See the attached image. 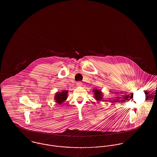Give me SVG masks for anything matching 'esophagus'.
Segmentation results:
<instances>
[{
	"mask_svg": "<svg viewBox=\"0 0 157 157\" xmlns=\"http://www.w3.org/2000/svg\"><path fill=\"white\" fill-rule=\"evenodd\" d=\"M76 85H77V86H78V87H81V86H82V82H78L76 83Z\"/></svg>",
	"mask_w": 157,
	"mask_h": 157,
	"instance_id": "34e87169",
	"label": "esophagus"
}]
</instances>
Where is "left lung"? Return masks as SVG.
<instances>
[{
  "mask_svg": "<svg viewBox=\"0 0 157 157\" xmlns=\"http://www.w3.org/2000/svg\"><path fill=\"white\" fill-rule=\"evenodd\" d=\"M93 92L94 94V99L96 101H101V99H102L104 94L101 92V90H98L97 89H94L93 90Z\"/></svg>",
  "mask_w": 157,
  "mask_h": 157,
  "instance_id": "obj_1",
  "label": "left lung"
}]
</instances>
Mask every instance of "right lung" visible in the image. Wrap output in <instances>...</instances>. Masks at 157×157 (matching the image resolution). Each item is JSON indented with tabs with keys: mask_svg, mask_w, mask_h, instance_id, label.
<instances>
[{
	"mask_svg": "<svg viewBox=\"0 0 157 157\" xmlns=\"http://www.w3.org/2000/svg\"><path fill=\"white\" fill-rule=\"evenodd\" d=\"M68 90H63L62 92H57L54 97V99L56 103L58 104H62L63 102L67 99Z\"/></svg>",
	"mask_w": 157,
	"mask_h": 157,
	"instance_id": "1",
	"label": "right lung"
}]
</instances>
